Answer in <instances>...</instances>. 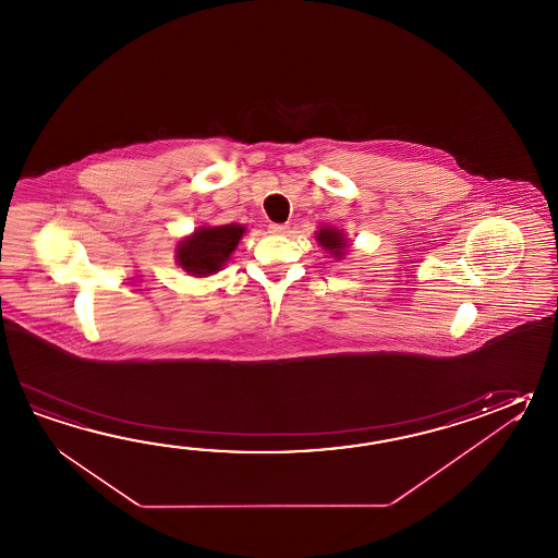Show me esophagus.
Segmentation results:
<instances>
[{
	"label": "esophagus",
	"instance_id": "esophagus-1",
	"mask_svg": "<svg viewBox=\"0 0 558 558\" xmlns=\"http://www.w3.org/2000/svg\"><path fill=\"white\" fill-rule=\"evenodd\" d=\"M268 230H270L272 234H286V232H288V227H286V225H276V222H272V225L268 227Z\"/></svg>",
	"mask_w": 558,
	"mask_h": 558
}]
</instances>
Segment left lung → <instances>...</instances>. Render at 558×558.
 <instances>
[{"instance_id": "8db88e82", "label": "left lung", "mask_w": 558, "mask_h": 558, "mask_svg": "<svg viewBox=\"0 0 558 558\" xmlns=\"http://www.w3.org/2000/svg\"><path fill=\"white\" fill-rule=\"evenodd\" d=\"M318 242L326 251H330V254H333V256H341V251L345 248V240L341 236V232L333 230V228H322V230H318Z\"/></svg>"}]
</instances>
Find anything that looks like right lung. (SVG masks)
<instances>
[{"instance_id":"1","label":"right lung","mask_w":558,"mask_h":558,"mask_svg":"<svg viewBox=\"0 0 558 558\" xmlns=\"http://www.w3.org/2000/svg\"><path fill=\"white\" fill-rule=\"evenodd\" d=\"M244 228L225 225L217 228H201L191 239L182 240L177 248L179 264L194 276H208L222 268L228 256L236 248Z\"/></svg>"}]
</instances>
